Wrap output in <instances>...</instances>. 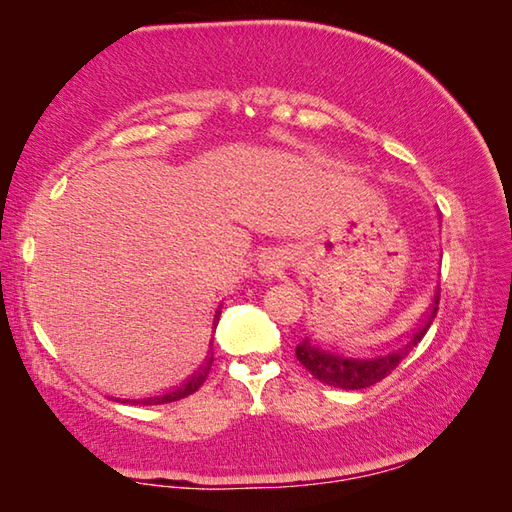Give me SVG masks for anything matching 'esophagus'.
Here are the masks:
<instances>
[{"label":"esophagus","mask_w":512,"mask_h":512,"mask_svg":"<svg viewBox=\"0 0 512 512\" xmlns=\"http://www.w3.org/2000/svg\"><path fill=\"white\" fill-rule=\"evenodd\" d=\"M264 273H266V275H268V273H271V268H268V264H266V271H264Z\"/></svg>","instance_id":"1"}]
</instances>
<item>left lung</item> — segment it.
<instances>
[{
	"mask_svg": "<svg viewBox=\"0 0 512 512\" xmlns=\"http://www.w3.org/2000/svg\"><path fill=\"white\" fill-rule=\"evenodd\" d=\"M438 302H440V289L436 291V298H433V305L427 311V318L422 320V327L413 334V339L404 345L402 350H397L388 357L370 359V361H359V359H343L341 354H332L311 345L309 339L302 341L296 348L298 361L305 366L311 375L318 381H323L327 386L334 388H345V391H359V388H368L377 384L384 377L391 375V372L400 366L402 359L409 354L415 345L422 341V336L427 334L431 327L433 318L438 314Z\"/></svg>",
	"mask_w": 512,
	"mask_h": 512,
	"instance_id": "8db88e82",
	"label": "left lung"
}]
</instances>
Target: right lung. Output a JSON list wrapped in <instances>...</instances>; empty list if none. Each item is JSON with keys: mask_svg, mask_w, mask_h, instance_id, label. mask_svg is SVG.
Listing matches in <instances>:
<instances>
[{"mask_svg": "<svg viewBox=\"0 0 512 512\" xmlns=\"http://www.w3.org/2000/svg\"><path fill=\"white\" fill-rule=\"evenodd\" d=\"M219 314H221V311H216V316H214V327H216V320H219ZM212 361H214V354L210 352V357L205 359V363H203V366H201V370H198L196 375L189 377L187 384H185V386H180V388H176V391H173V393L160 395V397H149V400H142V402L133 400V404H167V402L183 400V397H187V395L196 393L198 388L203 386V381L207 379V372H210V368H212ZM126 402H128V400H126Z\"/></svg>", "mask_w": 512, "mask_h": 512, "instance_id": "right-lung-1", "label": "right lung"}]
</instances>
